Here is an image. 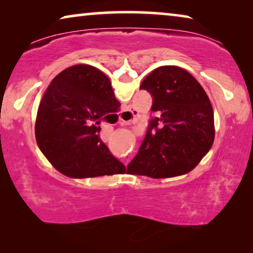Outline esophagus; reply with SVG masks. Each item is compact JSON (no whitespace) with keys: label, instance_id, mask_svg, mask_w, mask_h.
I'll return each instance as SVG.
<instances>
[{"label":"esophagus","instance_id":"obj_1","mask_svg":"<svg viewBox=\"0 0 253 253\" xmlns=\"http://www.w3.org/2000/svg\"><path fill=\"white\" fill-rule=\"evenodd\" d=\"M131 122H136V112L131 109L123 110L120 115V123L126 124Z\"/></svg>","mask_w":253,"mask_h":253}]
</instances>
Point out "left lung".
<instances>
[{
	"label": "left lung",
	"instance_id": "left-lung-1",
	"mask_svg": "<svg viewBox=\"0 0 253 253\" xmlns=\"http://www.w3.org/2000/svg\"><path fill=\"white\" fill-rule=\"evenodd\" d=\"M153 96L146 137L127 167L131 174L167 178L192 170L214 141V112L205 89L184 69H154L140 85Z\"/></svg>",
	"mask_w": 253,
	"mask_h": 253
}]
</instances>
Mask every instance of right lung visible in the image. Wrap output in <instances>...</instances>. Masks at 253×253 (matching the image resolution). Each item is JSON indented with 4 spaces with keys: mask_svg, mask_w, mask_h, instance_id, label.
<instances>
[{
    "mask_svg": "<svg viewBox=\"0 0 253 253\" xmlns=\"http://www.w3.org/2000/svg\"><path fill=\"white\" fill-rule=\"evenodd\" d=\"M120 107L112 83L99 69L87 64L64 69L50 82L38 108V146L69 177L124 174L126 166L113 157L99 133L101 121Z\"/></svg>",
    "mask_w": 253,
    "mask_h": 253,
    "instance_id": "add662e5",
    "label": "right lung"
}]
</instances>
